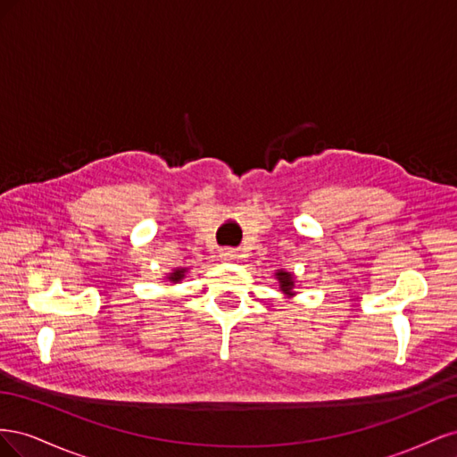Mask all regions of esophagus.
I'll return each mask as SVG.
<instances>
[{
    "mask_svg": "<svg viewBox=\"0 0 457 457\" xmlns=\"http://www.w3.org/2000/svg\"><path fill=\"white\" fill-rule=\"evenodd\" d=\"M220 257H223V259H234V257H237V252H232V250H225L223 253H220Z\"/></svg>",
    "mask_w": 457,
    "mask_h": 457,
    "instance_id": "34e87169",
    "label": "esophagus"
}]
</instances>
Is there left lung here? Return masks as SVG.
<instances>
[{
    "label": "left lung",
    "mask_w": 457,
    "mask_h": 457,
    "mask_svg": "<svg viewBox=\"0 0 457 457\" xmlns=\"http://www.w3.org/2000/svg\"><path fill=\"white\" fill-rule=\"evenodd\" d=\"M276 278H278V282H280V287H282V292H284V294H287V295H292L294 276H292V274H289V272H284V270H280L278 274H276Z\"/></svg>",
    "instance_id": "obj_1"
}]
</instances>
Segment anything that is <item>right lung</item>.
Wrapping results in <instances>:
<instances>
[{
    "mask_svg": "<svg viewBox=\"0 0 457 457\" xmlns=\"http://www.w3.org/2000/svg\"><path fill=\"white\" fill-rule=\"evenodd\" d=\"M183 272H185V269H181V270H175V272H171V276H170V280L171 282H179L183 278Z\"/></svg>",
    "mask_w": 457,
    "mask_h": 457,
    "instance_id": "right-lung-1",
    "label": "right lung"
}]
</instances>
